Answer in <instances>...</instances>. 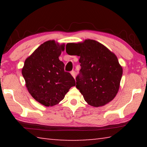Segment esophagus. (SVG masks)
<instances>
[{
    "instance_id": "1",
    "label": "esophagus",
    "mask_w": 147,
    "mask_h": 147,
    "mask_svg": "<svg viewBox=\"0 0 147 147\" xmlns=\"http://www.w3.org/2000/svg\"><path fill=\"white\" fill-rule=\"evenodd\" d=\"M71 75L73 76V78H75V77H76V72L74 71H72L71 72Z\"/></svg>"
}]
</instances>
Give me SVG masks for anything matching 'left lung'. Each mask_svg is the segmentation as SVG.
<instances>
[{
    "label": "left lung",
    "mask_w": 147,
    "mask_h": 147,
    "mask_svg": "<svg viewBox=\"0 0 147 147\" xmlns=\"http://www.w3.org/2000/svg\"><path fill=\"white\" fill-rule=\"evenodd\" d=\"M80 56L81 69L76 77V88L87 102L94 107L105 105L117 93L123 69L117 56L98 42L86 39L68 43L66 52Z\"/></svg>",
    "instance_id": "1"
}]
</instances>
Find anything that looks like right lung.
I'll list each match as a JSON object with an SVG mask.
<instances>
[{"label": "right lung", "instance_id": "obj_1", "mask_svg": "<svg viewBox=\"0 0 147 147\" xmlns=\"http://www.w3.org/2000/svg\"><path fill=\"white\" fill-rule=\"evenodd\" d=\"M65 49L54 40L41 44L24 61L22 74L28 91L35 100L53 106L63 100L71 87L76 85L71 74L64 71L59 56Z\"/></svg>", "mask_w": 147, "mask_h": 147}]
</instances>
